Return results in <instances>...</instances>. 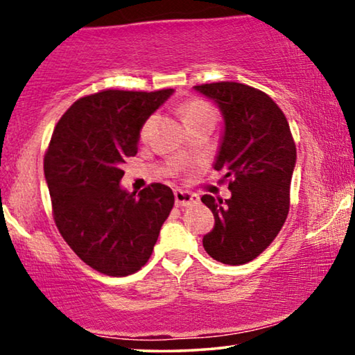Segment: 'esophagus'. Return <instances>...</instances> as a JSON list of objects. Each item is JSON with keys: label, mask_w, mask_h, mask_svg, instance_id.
<instances>
[{"label": "esophagus", "mask_w": 355, "mask_h": 355, "mask_svg": "<svg viewBox=\"0 0 355 355\" xmlns=\"http://www.w3.org/2000/svg\"><path fill=\"white\" fill-rule=\"evenodd\" d=\"M174 198H176L178 207H191L198 203V196L189 191H182V189H176L174 191Z\"/></svg>", "instance_id": "obj_1"}]
</instances>
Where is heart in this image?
<instances>
[{
	"label": "heart",
	"mask_w": 355,
	"mask_h": 355,
	"mask_svg": "<svg viewBox=\"0 0 355 355\" xmlns=\"http://www.w3.org/2000/svg\"><path fill=\"white\" fill-rule=\"evenodd\" d=\"M181 111H182V118H184V123H186V125L197 123V121H202V119H215L216 118L215 110L211 108V105L200 98H193V100L186 101V103L181 106ZM155 123H157V116H150V118L145 121L142 129H140V139L148 137V132L152 130Z\"/></svg>",
	"instance_id": "1"
}]
</instances>
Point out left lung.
I'll return each mask as SVG.
<instances>
[{"instance_id": "left-lung-1", "label": "left lung", "mask_w": 355, "mask_h": 355, "mask_svg": "<svg viewBox=\"0 0 355 355\" xmlns=\"http://www.w3.org/2000/svg\"><path fill=\"white\" fill-rule=\"evenodd\" d=\"M196 90L215 101L225 119L213 168L225 173L231 198L203 196L215 227L203 236L207 254L244 265L268 247L289 213L295 144L288 119L265 92L239 82H213Z\"/></svg>"}]
</instances>
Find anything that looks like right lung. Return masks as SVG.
<instances>
[{
  "label": "right lung",
  "mask_w": 355,
  "mask_h": 355,
  "mask_svg": "<svg viewBox=\"0 0 355 355\" xmlns=\"http://www.w3.org/2000/svg\"><path fill=\"white\" fill-rule=\"evenodd\" d=\"M173 94L103 90L74 101L53 130L43 159L53 218L62 239L92 268L128 276L147 263L174 205L159 182L139 193L119 181L137 153L140 129Z\"/></svg>",
  "instance_id": "obj_1"
}]
</instances>
